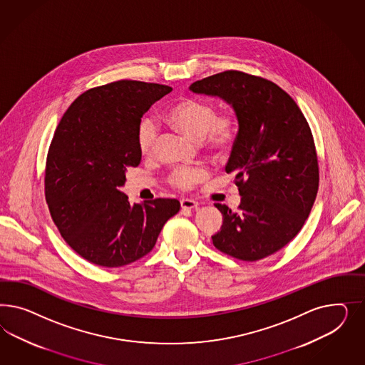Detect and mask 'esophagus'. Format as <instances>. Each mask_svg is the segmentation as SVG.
Returning <instances> with one entry per match:
<instances>
[{
	"label": "esophagus",
	"instance_id": "34e87169",
	"mask_svg": "<svg viewBox=\"0 0 365 365\" xmlns=\"http://www.w3.org/2000/svg\"><path fill=\"white\" fill-rule=\"evenodd\" d=\"M180 206L182 209H197L198 207V202L194 199L183 198L180 199Z\"/></svg>",
	"mask_w": 365,
	"mask_h": 365
}]
</instances>
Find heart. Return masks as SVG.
<instances>
[{"instance_id": "heart-1", "label": "heart", "mask_w": 365, "mask_h": 365, "mask_svg": "<svg viewBox=\"0 0 365 365\" xmlns=\"http://www.w3.org/2000/svg\"><path fill=\"white\" fill-rule=\"evenodd\" d=\"M163 119L171 128L200 140L203 148L215 155L229 154L237 143L241 131V116L235 108L218 112V106L211 99L180 98L167 108ZM136 140L143 156L155 151L158 135L150 120L140 123ZM207 177L203 168H177L171 173L168 182L173 187L191 190Z\"/></svg>"}]
</instances>
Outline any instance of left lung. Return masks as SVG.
Listing matches in <instances>:
<instances>
[{"label":"left lung","instance_id":"left-lung-1","mask_svg":"<svg viewBox=\"0 0 365 365\" xmlns=\"http://www.w3.org/2000/svg\"><path fill=\"white\" fill-rule=\"evenodd\" d=\"M195 93L220 96L241 116V131L226 173L235 175L241 205L221 211L212 245L232 258L255 262L290 242L307 221L319 190V159L309 124L276 83L225 71L191 84Z\"/></svg>","mask_w":365,"mask_h":365}]
</instances>
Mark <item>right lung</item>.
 <instances>
[{
    "label": "right lung",
    "instance_id": "obj_1",
    "mask_svg": "<svg viewBox=\"0 0 365 365\" xmlns=\"http://www.w3.org/2000/svg\"><path fill=\"white\" fill-rule=\"evenodd\" d=\"M173 88L119 80L88 89L63 115L45 165V200L61 237L95 265L120 267L154 249L180 209L177 199L130 205L120 191L142 154L136 133L144 113Z\"/></svg>",
    "mask_w": 365,
    "mask_h": 365
}]
</instances>
